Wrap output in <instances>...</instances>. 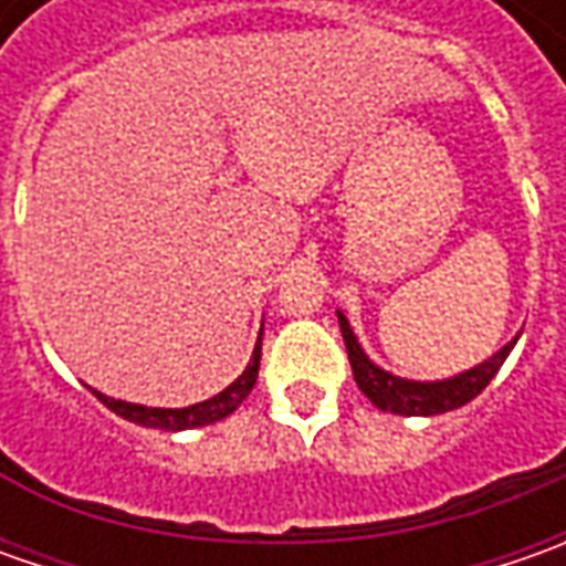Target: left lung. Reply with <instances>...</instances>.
<instances>
[{
    "mask_svg": "<svg viewBox=\"0 0 566 566\" xmlns=\"http://www.w3.org/2000/svg\"><path fill=\"white\" fill-rule=\"evenodd\" d=\"M337 317L343 339H346L349 365H353V378L359 384V390L378 409L397 412V416H441V412L467 406L469 400H475L489 387V380L497 375V368L511 356L513 343H516V339H511L501 353H494L491 359L475 365V368H469L463 375H453V378L444 380H406L390 375V371H384V368H378L375 361L368 359L365 349L359 346V339H356V334H353L346 315L337 312Z\"/></svg>",
    "mask_w": 566,
    "mask_h": 566,
    "instance_id": "left-lung-1",
    "label": "left lung"
}]
</instances>
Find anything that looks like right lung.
Segmentation results:
<instances>
[{"label": "right lung", "mask_w": 566, "mask_h": 566, "mask_svg": "<svg viewBox=\"0 0 566 566\" xmlns=\"http://www.w3.org/2000/svg\"><path fill=\"white\" fill-rule=\"evenodd\" d=\"M258 365H261V337H258V346L251 353V361L245 365V371L239 378L229 384L227 390H220L217 397H210L205 402H195V406H186V409H157V406H138V402H125L113 400L106 394H97V400L113 409L116 416L128 419V422L144 424V428H164V431H186V428H201V424H213L220 419L232 416L242 400L251 394L254 380H258Z\"/></svg>", "instance_id": "right-lung-1"}]
</instances>
